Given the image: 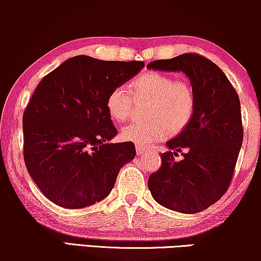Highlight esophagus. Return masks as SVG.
Returning a JSON list of instances; mask_svg holds the SVG:
<instances>
[{"mask_svg": "<svg viewBox=\"0 0 261 261\" xmlns=\"http://www.w3.org/2000/svg\"><path fill=\"white\" fill-rule=\"evenodd\" d=\"M135 149H137V154L138 155H144L148 152V149H146L145 147H142V146H140V145L135 146Z\"/></svg>", "mask_w": 261, "mask_h": 261, "instance_id": "obj_1", "label": "esophagus"}]
</instances>
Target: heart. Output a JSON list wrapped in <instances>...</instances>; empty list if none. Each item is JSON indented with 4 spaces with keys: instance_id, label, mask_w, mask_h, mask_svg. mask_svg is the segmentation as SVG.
I'll return each instance as SVG.
<instances>
[{
    "instance_id": "heart-1",
    "label": "heart",
    "mask_w": 261,
    "mask_h": 261,
    "mask_svg": "<svg viewBox=\"0 0 261 261\" xmlns=\"http://www.w3.org/2000/svg\"><path fill=\"white\" fill-rule=\"evenodd\" d=\"M129 90L137 101L148 99L146 107L148 120L137 121L124 127L121 135L126 141L151 146L164 140L169 133H180L194 116L195 94L188 82L148 71L130 82ZM131 95L122 85L109 92L106 105L114 121L124 122L133 115L134 99Z\"/></svg>"
}]
</instances>
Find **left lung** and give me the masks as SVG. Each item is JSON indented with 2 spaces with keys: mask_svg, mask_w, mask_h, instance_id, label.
Masks as SVG:
<instances>
[{
  "mask_svg": "<svg viewBox=\"0 0 261 261\" xmlns=\"http://www.w3.org/2000/svg\"><path fill=\"white\" fill-rule=\"evenodd\" d=\"M147 69L178 71L189 77L195 94L190 123L160 155L162 166L148 178L160 205L184 214L203 212L229 188L240 152L244 128L238 92L216 64L197 53L151 62ZM184 150L185 159L174 156Z\"/></svg>",
  "mask_w": 261,
  "mask_h": 261,
  "instance_id": "left-lung-1",
  "label": "left lung"
}]
</instances>
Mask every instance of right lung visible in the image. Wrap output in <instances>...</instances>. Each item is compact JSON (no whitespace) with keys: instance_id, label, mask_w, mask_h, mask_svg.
Returning a JSON list of instances; mask_svg holds the SVG:
<instances>
[{"instance_id":"obj_1","label":"right lung","mask_w":261,"mask_h":261,"mask_svg":"<svg viewBox=\"0 0 261 261\" xmlns=\"http://www.w3.org/2000/svg\"><path fill=\"white\" fill-rule=\"evenodd\" d=\"M144 62L76 56L46 74L23 113V159L49 201L80 209L110 194L121 167L135 156L133 142L110 144L117 129L107 109L115 87Z\"/></svg>"}]
</instances>
